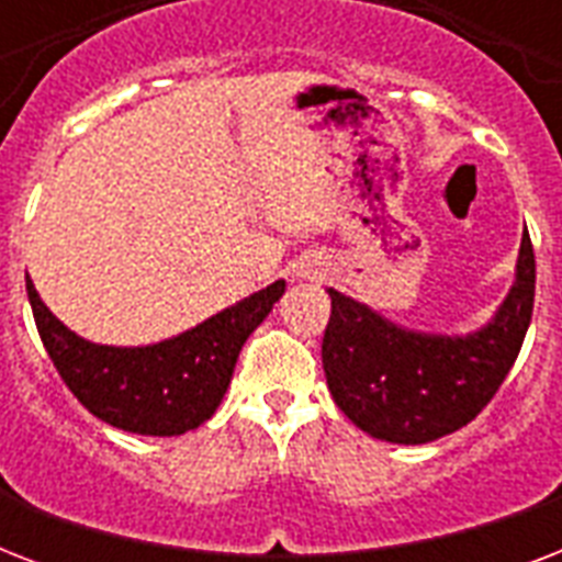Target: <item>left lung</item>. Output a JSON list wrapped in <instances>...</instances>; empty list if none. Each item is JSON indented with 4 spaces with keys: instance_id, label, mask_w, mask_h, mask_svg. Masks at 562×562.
<instances>
[{
    "instance_id": "left-lung-1",
    "label": "left lung",
    "mask_w": 562,
    "mask_h": 562,
    "mask_svg": "<svg viewBox=\"0 0 562 562\" xmlns=\"http://www.w3.org/2000/svg\"><path fill=\"white\" fill-rule=\"evenodd\" d=\"M533 285L537 262L522 233L514 285L479 333H414L329 289L321 356L333 400L375 440L417 446L452 435L479 417L514 368L531 324Z\"/></svg>"
}]
</instances>
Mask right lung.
<instances>
[{
	"instance_id": "right-lung-1",
	"label": "right lung",
	"mask_w": 562,
	"mask_h": 562,
	"mask_svg": "<svg viewBox=\"0 0 562 562\" xmlns=\"http://www.w3.org/2000/svg\"><path fill=\"white\" fill-rule=\"evenodd\" d=\"M25 291L48 359L92 417L134 435L175 437L215 414L238 352L282 297L285 280L271 282L187 333L148 347L87 341L48 312L29 277Z\"/></svg>"
}]
</instances>
